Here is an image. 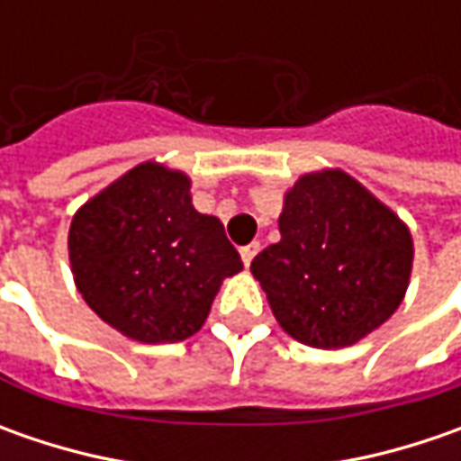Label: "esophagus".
I'll return each instance as SVG.
<instances>
[{"label":"esophagus","mask_w":461,"mask_h":461,"mask_svg":"<svg viewBox=\"0 0 461 461\" xmlns=\"http://www.w3.org/2000/svg\"><path fill=\"white\" fill-rule=\"evenodd\" d=\"M258 249H261L258 243H249V246H243V249H240V258H243V264H246V267H251V261H254V257L258 254Z\"/></svg>","instance_id":"esophagus-1"}]
</instances>
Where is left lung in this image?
<instances>
[{
  "instance_id": "left-lung-1",
  "label": "left lung",
  "mask_w": 461,
  "mask_h": 461,
  "mask_svg": "<svg viewBox=\"0 0 461 461\" xmlns=\"http://www.w3.org/2000/svg\"><path fill=\"white\" fill-rule=\"evenodd\" d=\"M282 240L251 275L293 339L315 348L357 344L402 303L413 240L393 210L344 171L305 174L285 197Z\"/></svg>"
}]
</instances>
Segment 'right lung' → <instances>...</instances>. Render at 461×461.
<instances>
[{
	"label": "right lung",
	"mask_w": 461,
	"mask_h": 461,
	"mask_svg": "<svg viewBox=\"0 0 461 461\" xmlns=\"http://www.w3.org/2000/svg\"><path fill=\"white\" fill-rule=\"evenodd\" d=\"M68 257L86 305L143 344L197 333L222 279L243 269L222 222L192 207L189 179L158 164L131 168L81 207Z\"/></svg>",
	"instance_id": "right-lung-1"
}]
</instances>
